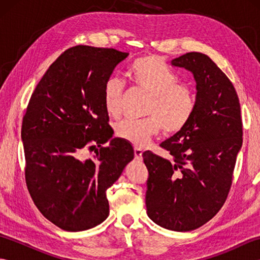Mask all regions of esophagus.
I'll list each match as a JSON object with an SVG mask.
<instances>
[{
    "instance_id": "obj_1",
    "label": "esophagus",
    "mask_w": 260,
    "mask_h": 260,
    "mask_svg": "<svg viewBox=\"0 0 260 260\" xmlns=\"http://www.w3.org/2000/svg\"><path fill=\"white\" fill-rule=\"evenodd\" d=\"M134 154H135V158H137V159H140V158L142 157V154H143V151L141 150V148H139V147H135V150H134Z\"/></svg>"
}]
</instances>
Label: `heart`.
Listing matches in <instances>:
<instances>
[{
    "label": "heart",
    "mask_w": 260,
    "mask_h": 260,
    "mask_svg": "<svg viewBox=\"0 0 260 260\" xmlns=\"http://www.w3.org/2000/svg\"><path fill=\"white\" fill-rule=\"evenodd\" d=\"M127 77L132 84L150 95L145 110L148 117L119 121L115 127L119 139L145 147L162 129L167 134H174L187 124L196 107L194 91L187 84L178 82V76L161 57L148 54L137 58L127 70ZM123 90V82L116 77L105 82L103 101L109 116L118 115Z\"/></svg>",
    "instance_id": "1"
}]
</instances>
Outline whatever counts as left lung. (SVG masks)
<instances>
[{
    "label": "left lung",
    "instance_id": "1",
    "mask_svg": "<svg viewBox=\"0 0 260 260\" xmlns=\"http://www.w3.org/2000/svg\"><path fill=\"white\" fill-rule=\"evenodd\" d=\"M197 82L187 124L161 145L172 159L143 153L148 170L147 214L165 229L191 231L222 208L242 145L240 104L234 85L208 56L187 52L172 60Z\"/></svg>",
    "mask_w": 260,
    "mask_h": 260
}]
</instances>
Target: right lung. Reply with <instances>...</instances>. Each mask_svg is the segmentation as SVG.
I'll list each match as a JSON object with an SVG mask.
<instances>
[{"label":"right lung","mask_w":260,"mask_h":260,"mask_svg":"<svg viewBox=\"0 0 260 260\" xmlns=\"http://www.w3.org/2000/svg\"><path fill=\"white\" fill-rule=\"evenodd\" d=\"M128 53L76 46L39 81L22 120L25 183L43 217L66 231L96 227L109 214L106 191L134 158L128 142L111 140L103 88ZM100 148L82 160L85 147Z\"/></svg>","instance_id":"add662e5"}]
</instances>
